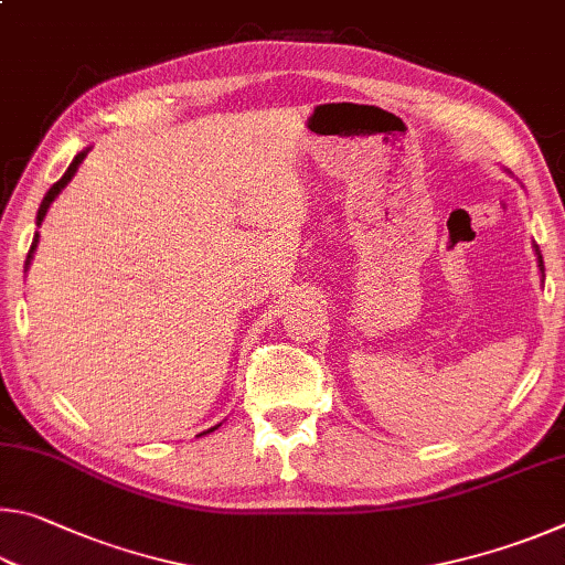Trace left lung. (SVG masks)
<instances>
[{"label":"left lung","mask_w":565,"mask_h":565,"mask_svg":"<svg viewBox=\"0 0 565 565\" xmlns=\"http://www.w3.org/2000/svg\"><path fill=\"white\" fill-rule=\"evenodd\" d=\"M533 248H535V254H539V266H541V274H543V256H541V252H539V246L533 244Z\"/></svg>","instance_id":"left-lung-1"}]
</instances>
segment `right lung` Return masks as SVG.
Returning <instances> with one entry per match:
<instances>
[{
	"mask_svg": "<svg viewBox=\"0 0 565 565\" xmlns=\"http://www.w3.org/2000/svg\"><path fill=\"white\" fill-rule=\"evenodd\" d=\"M89 149L92 147H87V149H82L79 151V154H76L74 159H72V164H70V169H66L64 171V177L60 179V181H56V184L50 189V191H46V194H44V199H42V204H40V212H36V226H42V222H44V216H46V212H50V206H52V202H54V199L56 196H60V191L66 186V184H70V181H72V177L76 174V169H79V164H82V161H84V157H87L89 154ZM36 244H40V234H34V242H32V246H30V254H26V262H24V271L26 269H30V264H32V256H34V248H36ZM218 426H222V424H218ZM218 426H214V428H218ZM214 428H209V431H204V434H212L214 431ZM204 434H199V436H204Z\"/></svg>",
	"mask_w": 565,
	"mask_h": 565,
	"instance_id": "1",
	"label": "right lung"
}]
</instances>
